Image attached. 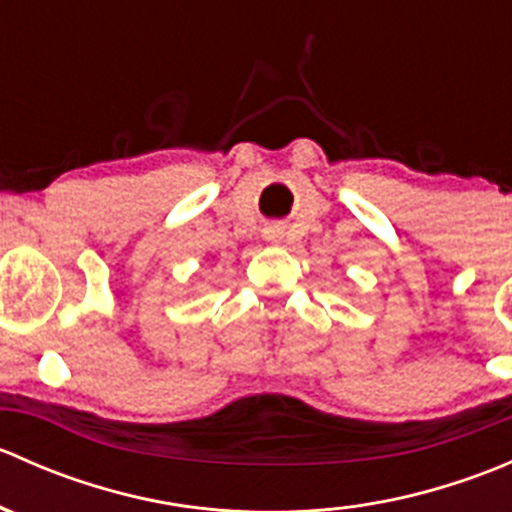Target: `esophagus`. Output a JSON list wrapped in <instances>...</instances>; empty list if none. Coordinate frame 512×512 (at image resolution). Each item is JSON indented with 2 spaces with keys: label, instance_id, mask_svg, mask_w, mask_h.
Masks as SVG:
<instances>
[{
  "label": "esophagus",
  "instance_id": "obj_1",
  "mask_svg": "<svg viewBox=\"0 0 512 512\" xmlns=\"http://www.w3.org/2000/svg\"><path fill=\"white\" fill-rule=\"evenodd\" d=\"M262 232H265V240H270V242H280L282 240V227L280 225H267Z\"/></svg>",
  "mask_w": 512,
  "mask_h": 512
}]
</instances>
